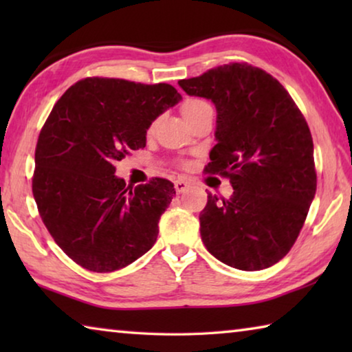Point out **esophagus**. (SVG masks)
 Listing matches in <instances>:
<instances>
[{"label":"esophagus","instance_id":"obj_1","mask_svg":"<svg viewBox=\"0 0 352 352\" xmlns=\"http://www.w3.org/2000/svg\"><path fill=\"white\" fill-rule=\"evenodd\" d=\"M188 188H189V183L186 180H182V178H180V180L175 182V190L178 194L184 192V190H186Z\"/></svg>","mask_w":352,"mask_h":352}]
</instances>
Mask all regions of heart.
<instances>
[{
  "instance_id": "heart-1",
  "label": "heart",
  "mask_w": 352,
  "mask_h": 352,
  "mask_svg": "<svg viewBox=\"0 0 352 352\" xmlns=\"http://www.w3.org/2000/svg\"><path fill=\"white\" fill-rule=\"evenodd\" d=\"M206 109H211V105L206 102V100L204 99H199V98H190V99H186L184 102L182 104V115L184 116V119H189L192 118L195 115H199L200 111H204ZM155 127V122L151 126V132Z\"/></svg>"
}]
</instances>
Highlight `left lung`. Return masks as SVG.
<instances>
[{
    "instance_id": "obj_1",
    "label": "left lung",
    "mask_w": 352,
    "mask_h": 352,
    "mask_svg": "<svg viewBox=\"0 0 352 352\" xmlns=\"http://www.w3.org/2000/svg\"><path fill=\"white\" fill-rule=\"evenodd\" d=\"M178 85L216 105V141L206 172L230 178L233 195L208 194L200 234L214 258L239 270L281 261L317 190L311 130L275 77L247 63L206 71Z\"/></svg>"
}]
</instances>
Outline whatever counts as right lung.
Here are the masks:
<instances>
[{
	"label": "right lung",
	"mask_w": 352,
	"mask_h": 352,
	"mask_svg": "<svg viewBox=\"0 0 352 352\" xmlns=\"http://www.w3.org/2000/svg\"><path fill=\"white\" fill-rule=\"evenodd\" d=\"M182 100L168 83L88 77L57 100L35 148L32 192L41 220L76 264L122 269L157 242L175 189L164 178L127 186L115 163L146 147L148 127Z\"/></svg>",
	"instance_id": "add662e5"
}]
</instances>
